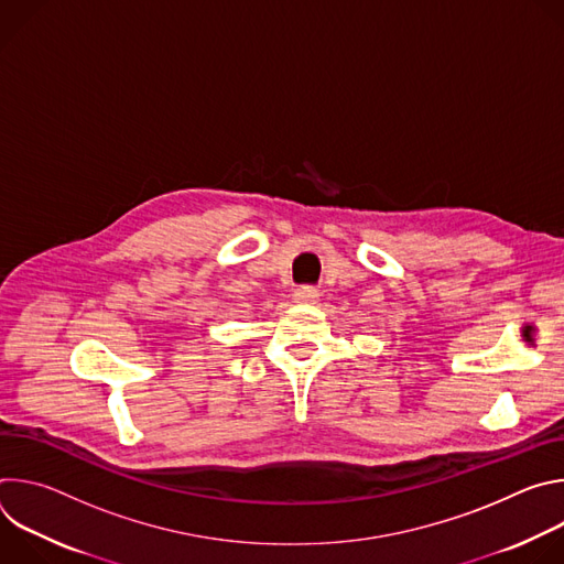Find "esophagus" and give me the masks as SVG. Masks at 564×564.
<instances>
[{"label": "esophagus", "instance_id": "1", "mask_svg": "<svg viewBox=\"0 0 564 564\" xmlns=\"http://www.w3.org/2000/svg\"><path fill=\"white\" fill-rule=\"evenodd\" d=\"M316 301H318V290H314L310 285H303V288L294 290V303L307 305V303H316Z\"/></svg>", "mask_w": 564, "mask_h": 564}]
</instances>
